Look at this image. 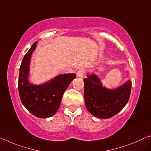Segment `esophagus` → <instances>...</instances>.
Masks as SVG:
<instances>
[{
    "instance_id": "esophagus-1",
    "label": "esophagus",
    "mask_w": 151,
    "mask_h": 151,
    "mask_svg": "<svg viewBox=\"0 0 151 151\" xmlns=\"http://www.w3.org/2000/svg\"><path fill=\"white\" fill-rule=\"evenodd\" d=\"M85 73V69L84 68H80L78 69L77 72H76V76H78V77H80V78H82L83 76H84Z\"/></svg>"
}]
</instances>
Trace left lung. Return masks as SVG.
<instances>
[{
    "instance_id": "8db88e82",
    "label": "left lung",
    "mask_w": 151,
    "mask_h": 151,
    "mask_svg": "<svg viewBox=\"0 0 151 151\" xmlns=\"http://www.w3.org/2000/svg\"><path fill=\"white\" fill-rule=\"evenodd\" d=\"M84 81V98L90 113L100 119H109L120 112L129 100L132 82L128 80L114 89L103 86L96 74L87 75Z\"/></svg>"
}]
</instances>
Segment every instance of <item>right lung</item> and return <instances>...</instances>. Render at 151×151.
Listing matches in <instances>:
<instances>
[{"mask_svg":"<svg viewBox=\"0 0 151 151\" xmlns=\"http://www.w3.org/2000/svg\"><path fill=\"white\" fill-rule=\"evenodd\" d=\"M37 45V41L32 45L22 60L18 90L22 103L31 114L39 118H48L58 111L63 94L76 77V74L60 75L43 84L31 83L29 79L31 57Z\"/></svg>","mask_w":151,"mask_h":151,"instance_id":"right-lung-1","label":"right lung"}]
</instances>
